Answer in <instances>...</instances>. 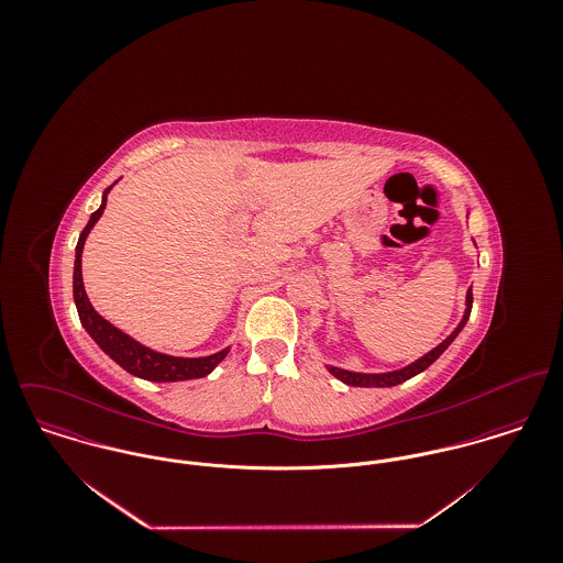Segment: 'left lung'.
Masks as SVG:
<instances>
[{
	"label": "left lung",
	"mask_w": 563,
	"mask_h": 563,
	"mask_svg": "<svg viewBox=\"0 0 563 563\" xmlns=\"http://www.w3.org/2000/svg\"><path fill=\"white\" fill-rule=\"evenodd\" d=\"M471 310H473V288H468V292H466V312H464V319L455 327V331H453L446 340H442L435 349H431L427 355H422L420 360L411 362L409 366H405L401 371L371 375V373H351V371H344V368L329 366V373H331L335 379L344 382L346 386H357V388H390V386H399L402 382H407L409 377H413V375L422 373L424 368H429V366L449 349V344L457 338V333L464 329V324L471 319Z\"/></svg>",
	"instance_id": "left-lung-1"
}]
</instances>
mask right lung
<instances>
[{
	"label": "right lung",
	"mask_w": 563,
	"mask_h": 563,
	"mask_svg": "<svg viewBox=\"0 0 563 563\" xmlns=\"http://www.w3.org/2000/svg\"><path fill=\"white\" fill-rule=\"evenodd\" d=\"M110 188L112 186H108L103 190L101 206H99V210H95L90 214L86 228L81 230L78 246H76L74 301H76V308H78V314H80V322L84 324V329L88 331V335L99 344V349L106 355H110L121 368H125L134 377H141V379H147V382H186V379H199V377L210 375L217 368V364H221L225 360L230 349H223V351H219L214 355H206V357H173V355H164V353L152 351L150 346L136 342L134 338H130L121 329H117L112 322H108L103 317H99L95 312V308L90 306V301L86 297V290H84V282H81V251H84L86 236L90 234V230L95 228L99 217L103 214Z\"/></svg>",
	"instance_id": "add662e5"
}]
</instances>
